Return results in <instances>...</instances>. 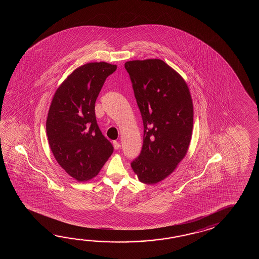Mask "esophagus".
I'll return each mask as SVG.
<instances>
[{
	"label": "esophagus",
	"mask_w": 259,
	"mask_h": 259,
	"mask_svg": "<svg viewBox=\"0 0 259 259\" xmlns=\"http://www.w3.org/2000/svg\"><path fill=\"white\" fill-rule=\"evenodd\" d=\"M113 145H114V148L116 149V150H118V149L121 147L120 143H118V142H116V141L113 142Z\"/></svg>",
	"instance_id": "1"
}]
</instances>
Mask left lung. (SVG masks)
<instances>
[{"label": "left lung", "mask_w": 259, "mask_h": 259, "mask_svg": "<svg viewBox=\"0 0 259 259\" xmlns=\"http://www.w3.org/2000/svg\"><path fill=\"white\" fill-rule=\"evenodd\" d=\"M143 122L141 154L132 162L140 182L154 184L175 170L187 154L193 105L182 76L160 59L125 63Z\"/></svg>", "instance_id": "left-lung-1"}]
</instances>
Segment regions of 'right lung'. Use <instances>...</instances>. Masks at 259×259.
I'll use <instances>...</instances> for the list:
<instances>
[{
    "mask_svg": "<svg viewBox=\"0 0 259 259\" xmlns=\"http://www.w3.org/2000/svg\"><path fill=\"white\" fill-rule=\"evenodd\" d=\"M116 65L88 63L77 67L56 90L46 121L50 147L58 164L78 182L96 176L113 154L100 131L95 102Z\"/></svg>",
    "mask_w": 259,
    "mask_h": 259,
    "instance_id": "1",
    "label": "right lung"
}]
</instances>
